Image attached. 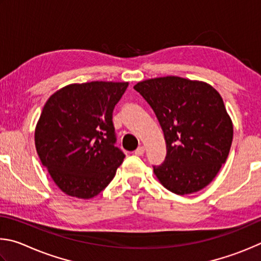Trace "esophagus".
<instances>
[{"instance_id":"obj_1","label":"esophagus","mask_w":261,"mask_h":261,"mask_svg":"<svg viewBox=\"0 0 261 261\" xmlns=\"http://www.w3.org/2000/svg\"><path fill=\"white\" fill-rule=\"evenodd\" d=\"M144 151H145L144 147H142V145H141V147H139L138 149L135 150V154H136V156H143Z\"/></svg>"}]
</instances>
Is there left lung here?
<instances>
[{"label":"left lung","instance_id":"obj_1","mask_svg":"<svg viewBox=\"0 0 261 261\" xmlns=\"http://www.w3.org/2000/svg\"><path fill=\"white\" fill-rule=\"evenodd\" d=\"M134 89L156 113L167 156L153 166L158 181L176 195L212 182L229 154L232 121L222 97L207 82L167 75L138 82Z\"/></svg>","mask_w":261,"mask_h":261}]
</instances>
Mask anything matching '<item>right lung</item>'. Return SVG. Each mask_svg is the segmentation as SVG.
Returning a JSON list of instances; mask_svg holds the SVG:
<instances>
[{
	"label": "right lung",
	"instance_id": "right-lung-1",
	"mask_svg": "<svg viewBox=\"0 0 261 261\" xmlns=\"http://www.w3.org/2000/svg\"><path fill=\"white\" fill-rule=\"evenodd\" d=\"M128 82L71 84L50 96L35 126L36 152L64 194L89 199L105 189L125 158L112 111Z\"/></svg>",
	"mask_w": 261,
	"mask_h": 261
}]
</instances>
